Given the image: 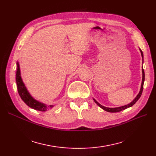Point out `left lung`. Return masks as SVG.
<instances>
[{
    "instance_id": "8db88e82",
    "label": "left lung",
    "mask_w": 156,
    "mask_h": 156,
    "mask_svg": "<svg viewBox=\"0 0 156 156\" xmlns=\"http://www.w3.org/2000/svg\"><path fill=\"white\" fill-rule=\"evenodd\" d=\"M139 50H140V54H141V56H142V58H143V51H141V49L139 48ZM142 73H143V78H142V83H141V87H140V91L139 92V94H137V96H136L134 100L132 101L130 103H129V104L127 105H124V106H121V107H115V108H109V107H104L101 105V104H100L95 99L93 98V100L94 101V102H95L96 104L101 107L102 109L105 110V111H107V112H120L121 111H123L124 109H126V108H129V107H131V106H133L135 103L138 101L139 99L140 98L141 94H142V92H143V85H144V77H145V75H144V69L143 68H142Z\"/></svg>"
}]
</instances>
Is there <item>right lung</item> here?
I'll use <instances>...</instances> for the list:
<instances>
[{
	"label": "right lung",
	"mask_w": 156,
	"mask_h": 156,
	"mask_svg": "<svg viewBox=\"0 0 156 156\" xmlns=\"http://www.w3.org/2000/svg\"><path fill=\"white\" fill-rule=\"evenodd\" d=\"M17 69L16 73V80L17 87L18 93L21 98V100L24 101L26 104L30 107V108L37 111H40L42 112L47 111L48 110L53 108L54 105H48L45 103L37 101L33 98L29 92L28 91L27 87L25 85V83H23L21 76V71L19 62H17Z\"/></svg>",
	"instance_id": "1"
}]
</instances>
